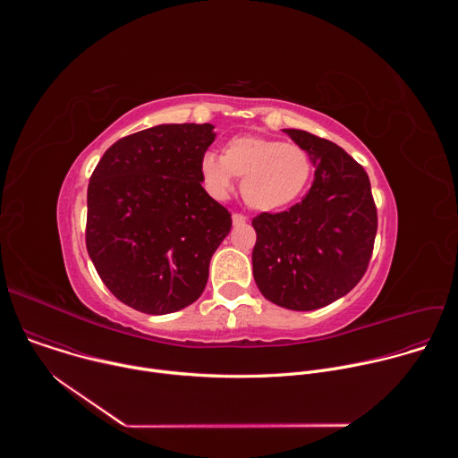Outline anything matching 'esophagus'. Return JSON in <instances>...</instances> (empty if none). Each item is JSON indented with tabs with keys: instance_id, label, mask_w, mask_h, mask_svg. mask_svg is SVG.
<instances>
[{
	"instance_id": "obj_1",
	"label": "esophagus",
	"mask_w": 458,
	"mask_h": 458,
	"mask_svg": "<svg viewBox=\"0 0 458 458\" xmlns=\"http://www.w3.org/2000/svg\"><path fill=\"white\" fill-rule=\"evenodd\" d=\"M232 223H233L235 226H241V225L246 223V216H242V214H233V216H232Z\"/></svg>"
}]
</instances>
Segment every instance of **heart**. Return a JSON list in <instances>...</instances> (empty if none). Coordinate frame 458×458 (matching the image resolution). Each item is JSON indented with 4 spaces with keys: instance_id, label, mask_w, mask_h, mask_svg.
<instances>
[{
    "instance_id": "obj_1",
    "label": "heart",
    "mask_w": 458,
    "mask_h": 458,
    "mask_svg": "<svg viewBox=\"0 0 458 458\" xmlns=\"http://www.w3.org/2000/svg\"><path fill=\"white\" fill-rule=\"evenodd\" d=\"M311 175L310 154L295 143L267 138H233L221 157L205 154L201 177L216 198H225L241 177L244 203L257 212H276L301 198Z\"/></svg>"
}]
</instances>
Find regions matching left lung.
<instances>
[{
	"label": "left lung",
	"mask_w": 458,
	"mask_h": 458,
	"mask_svg": "<svg viewBox=\"0 0 458 458\" xmlns=\"http://www.w3.org/2000/svg\"><path fill=\"white\" fill-rule=\"evenodd\" d=\"M284 132L310 154L315 179L286 212L253 217V279L274 304L310 311L344 297L366 274L377 208L366 170L341 147L304 130Z\"/></svg>",
	"instance_id": "1"
}]
</instances>
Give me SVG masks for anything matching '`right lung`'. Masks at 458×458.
<instances>
[{"mask_svg":"<svg viewBox=\"0 0 458 458\" xmlns=\"http://www.w3.org/2000/svg\"><path fill=\"white\" fill-rule=\"evenodd\" d=\"M210 123L157 124L115 141L92 172L87 250L126 306L165 315L195 302L230 212L201 186Z\"/></svg>","mask_w":458,"mask_h":458,"instance_id":"1","label":"right lung"}]
</instances>
